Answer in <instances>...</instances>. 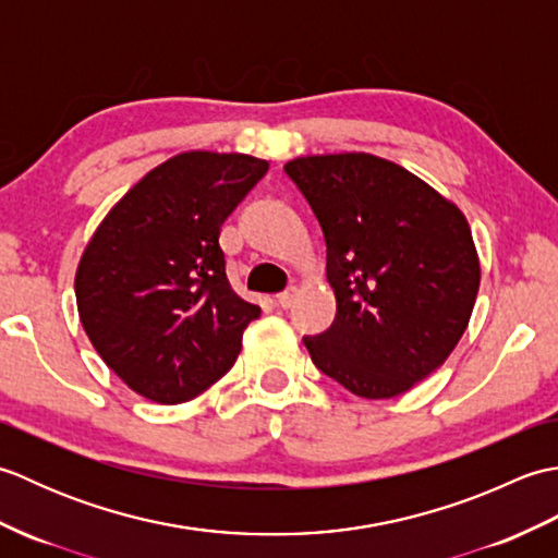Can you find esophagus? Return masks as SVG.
<instances>
[{
    "mask_svg": "<svg viewBox=\"0 0 558 558\" xmlns=\"http://www.w3.org/2000/svg\"><path fill=\"white\" fill-rule=\"evenodd\" d=\"M294 300H298V288H288L286 292H280L276 302L278 306H282V310H290V306L294 304Z\"/></svg>",
    "mask_w": 558,
    "mask_h": 558,
    "instance_id": "esophagus-1",
    "label": "esophagus"
}]
</instances>
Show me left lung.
Returning <instances> with one entry per match:
<instances>
[{"label": "left lung", "instance_id": "8db88e82", "mask_svg": "<svg viewBox=\"0 0 558 558\" xmlns=\"http://www.w3.org/2000/svg\"><path fill=\"white\" fill-rule=\"evenodd\" d=\"M322 225L336 322L304 336L318 372L360 398H393L436 372L470 322L480 260L462 213L366 153L290 160Z\"/></svg>", "mask_w": 558, "mask_h": 558}]
</instances>
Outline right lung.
<instances>
[{"label": "right lung", "mask_w": 558, "mask_h": 558, "mask_svg": "<svg viewBox=\"0 0 558 558\" xmlns=\"http://www.w3.org/2000/svg\"><path fill=\"white\" fill-rule=\"evenodd\" d=\"M266 172L242 153H182L129 189L88 242L81 324L138 396L192 400L234 364L260 310L230 288L220 225Z\"/></svg>", "instance_id": "add662e5"}]
</instances>
